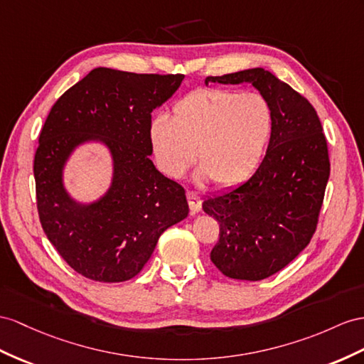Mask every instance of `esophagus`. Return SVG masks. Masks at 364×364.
Masks as SVG:
<instances>
[{
  "instance_id": "obj_1",
  "label": "esophagus",
  "mask_w": 364,
  "mask_h": 364,
  "mask_svg": "<svg viewBox=\"0 0 364 364\" xmlns=\"http://www.w3.org/2000/svg\"><path fill=\"white\" fill-rule=\"evenodd\" d=\"M186 197H188V201H189V208L192 210V213H197L201 210V198L198 193H195L192 191H189L188 193H186Z\"/></svg>"
}]
</instances>
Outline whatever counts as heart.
<instances>
[{
	"label": "heart",
	"mask_w": 364,
	"mask_h": 364,
	"mask_svg": "<svg viewBox=\"0 0 364 364\" xmlns=\"http://www.w3.org/2000/svg\"><path fill=\"white\" fill-rule=\"evenodd\" d=\"M275 115L258 92L206 87L191 92L172 107V119H152L151 143L160 169L181 178L193 163L200 178L220 188L246 181L263 160L274 132Z\"/></svg>",
	"instance_id": "1"
}]
</instances>
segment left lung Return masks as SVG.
Wrapping results in <instances>:
<instances>
[{
	"label": "left lung",
	"mask_w": 364,
	"mask_h": 364,
	"mask_svg": "<svg viewBox=\"0 0 364 364\" xmlns=\"http://www.w3.org/2000/svg\"><path fill=\"white\" fill-rule=\"evenodd\" d=\"M210 81L254 86L274 109V132L255 173L203 201L220 225L212 263L229 278L258 282L286 267L315 234L331 173L328 141L311 102L269 70Z\"/></svg>",
	"instance_id": "8db88e82"
}]
</instances>
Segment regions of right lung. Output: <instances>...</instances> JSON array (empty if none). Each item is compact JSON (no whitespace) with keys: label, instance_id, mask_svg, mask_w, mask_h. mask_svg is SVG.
Segmentation results:
<instances>
[{"label":"right lung","instance_id":"right-lung-1","mask_svg":"<svg viewBox=\"0 0 364 364\" xmlns=\"http://www.w3.org/2000/svg\"><path fill=\"white\" fill-rule=\"evenodd\" d=\"M183 78L93 69L46 118L33 160L36 208L46 237L80 275L101 283L134 278L163 232L188 217L184 188L149 158L152 110ZM89 139L111 149L114 181L100 202L82 207L63 191L60 172L73 149Z\"/></svg>","mask_w":364,"mask_h":364}]
</instances>
